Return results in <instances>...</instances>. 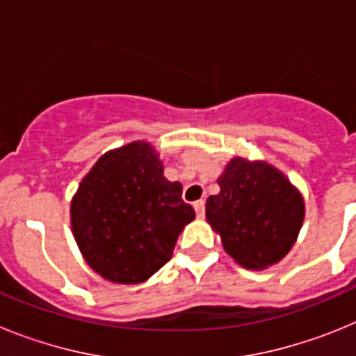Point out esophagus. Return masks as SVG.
Instances as JSON below:
<instances>
[{
    "instance_id": "1",
    "label": "esophagus",
    "mask_w": 356,
    "mask_h": 356,
    "mask_svg": "<svg viewBox=\"0 0 356 356\" xmlns=\"http://www.w3.org/2000/svg\"><path fill=\"white\" fill-rule=\"evenodd\" d=\"M194 210H196V216L201 219V217L205 216V201L203 200L196 201V203H194Z\"/></svg>"
}]
</instances>
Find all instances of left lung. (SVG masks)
Listing matches in <instances>:
<instances>
[{"mask_svg": "<svg viewBox=\"0 0 356 356\" xmlns=\"http://www.w3.org/2000/svg\"><path fill=\"white\" fill-rule=\"evenodd\" d=\"M219 194L205 216L238 266L262 271L292 250L305 221V200L284 172L266 160L234 156L217 178Z\"/></svg>", "mask_w": 356, "mask_h": 356, "instance_id": "8db88e82", "label": "left lung"}]
</instances>
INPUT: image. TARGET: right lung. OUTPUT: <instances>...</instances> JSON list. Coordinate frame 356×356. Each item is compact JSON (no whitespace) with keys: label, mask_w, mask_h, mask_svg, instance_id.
Masks as SVG:
<instances>
[{"label":"right lung","mask_w":356,"mask_h":356,"mask_svg":"<svg viewBox=\"0 0 356 356\" xmlns=\"http://www.w3.org/2000/svg\"><path fill=\"white\" fill-rule=\"evenodd\" d=\"M194 217L181 200V184L163 176L159 151L147 140L106 151L71 200V229L81 257L119 285L155 275Z\"/></svg>","instance_id":"add662e5"}]
</instances>
